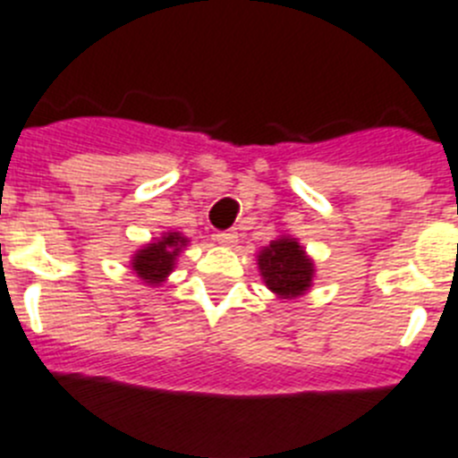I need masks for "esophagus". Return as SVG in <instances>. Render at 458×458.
Here are the masks:
<instances>
[{
    "label": "esophagus",
    "instance_id": "esophagus-1",
    "mask_svg": "<svg viewBox=\"0 0 458 458\" xmlns=\"http://www.w3.org/2000/svg\"><path fill=\"white\" fill-rule=\"evenodd\" d=\"M214 239H216L221 246H233L234 242H237V233H233V230H224V233L214 234Z\"/></svg>",
    "mask_w": 458,
    "mask_h": 458
}]
</instances>
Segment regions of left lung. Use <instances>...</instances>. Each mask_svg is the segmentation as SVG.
I'll return each instance as SVG.
<instances>
[{"instance_id": "obj_1", "label": "left lung", "mask_w": 458, "mask_h": 458, "mask_svg": "<svg viewBox=\"0 0 458 458\" xmlns=\"http://www.w3.org/2000/svg\"><path fill=\"white\" fill-rule=\"evenodd\" d=\"M259 274L280 299H296L312 285L315 265L294 237L274 239L258 255Z\"/></svg>"}]
</instances>
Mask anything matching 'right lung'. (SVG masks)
Listing matches in <instances>:
<instances>
[{
	"mask_svg": "<svg viewBox=\"0 0 458 458\" xmlns=\"http://www.w3.org/2000/svg\"><path fill=\"white\" fill-rule=\"evenodd\" d=\"M187 246V237L180 233H164L162 237L139 249L131 258V269L148 285H159L175 267L180 250Z\"/></svg>",
	"mask_w": 458,
	"mask_h": 458,
	"instance_id": "add662e5",
	"label": "right lung"
}]
</instances>
